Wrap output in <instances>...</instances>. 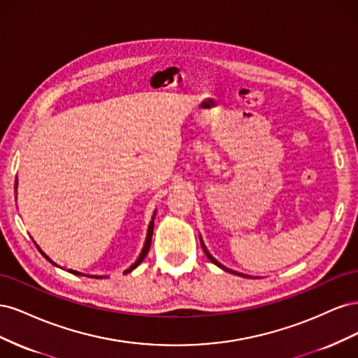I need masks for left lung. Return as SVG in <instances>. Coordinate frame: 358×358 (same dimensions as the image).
<instances>
[{
  "mask_svg": "<svg viewBox=\"0 0 358 358\" xmlns=\"http://www.w3.org/2000/svg\"><path fill=\"white\" fill-rule=\"evenodd\" d=\"M200 243H201V248H203V251H204V254H206V257H208L209 259H210V262L213 263V264H216V266H218V267H221L222 270H225V272H229V273H234V275H237V276H246V278H251V276H248V275H243V273H239V272H234V270H230V268H227L225 266H222L221 263H218V262H216V259L209 254V251H208V249H206V246H204V243H203V241H201V237H200Z\"/></svg>",
  "mask_w": 358,
  "mask_h": 358,
  "instance_id": "left-lung-1",
  "label": "left lung"
}]
</instances>
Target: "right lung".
<instances>
[{"mask_svg":"<svg viewBox=\"0 0 358 358\" xmlns=\"http://www.w3.org/2000/svg\"><path fill=\"white\" fill-rule=\"evenodd\" d=\"M157 213V212H155ZM155 213H154V216H152V221H150V224H149V229H148V236H146V241H145V246H143V249H142V254H140L138 255V258H137V262L131 266V267H129V268H127L125 270V272L124 273H129V272H131V270H134L140 263H142L143 262V259H145V257H146V254H148V251H149V248H150V242H152V233H154V218H155ZM36 243V242H34ZM36 246H37V249H38V251L41 252V255L43 257H45L46 259H48V262L49 263H52L53 266H57V263H53L52 262V259L45 254V252H43L41 251V249H40V246L36 243ZM69 272L70 273H73V275H82L80 272H76V270H69ZM96 278H99V276H96Z\"/></svg>","mask_w":358,"mask_h":358,"instance_id":"obj_1","label":"right lung"}]
</instances>
